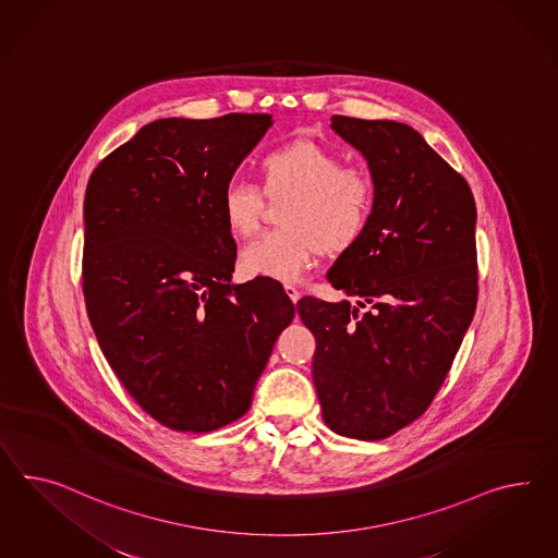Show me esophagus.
<instances>
[{"label":"esophagus","mask_w":558,"mask_h":558,"mask_svg":"<svg viewBox=\"0 0 558 558\" xmlns=\"http://www.w3.org/2000/svg\"><path fill=\"white\" fill-rule=\"evenodd\" d=\"M286 293L289 295V300L293 301V303H298L300 301V289L295 286H286Z\"/></svg>","instance_id":"34e87169"}]
</instances>
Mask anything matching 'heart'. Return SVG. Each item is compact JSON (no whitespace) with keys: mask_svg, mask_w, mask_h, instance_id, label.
Returning a JSON list of instances; mask_svg holds the SVG:
<instances>
[{"mask_svg":"<svg viewBox=\"0 0 558 558\" xmlns=\"http://www.w3.org/2000/svg\"><path fill=\"white\" fill-rule=\"evenodd\" d=\"M260 192L289 196L283 229L263 232L241 251L248 275L295 281L319 248L338 255L364 236L376 206V182L366 168L343 166L340 154L312 140L281 145L258 163ZM257 186L232 180L222 192V218L232 236L258 229L263 196Z\"/></svg>","mask_w":558,"mask_h":558,"instance_id":"b5f03b06","label":"heart"}]
</instances>
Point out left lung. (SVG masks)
Returning <instances> with one entry per match:
<instances>
[{"label": "left lung", "instance_id": "1", "mask_svg": "<svg viewBox=\"0 0 558 558\" xmlns=\"http://www.w3.org/2000/svg\"><path fill=\"white\" fill-rule=\"evenodd\" d=\"M331 129L368 161L376 206L328 271L356 303L303 298L298 314L317 343L326 425L376 441L427 411L472 324L477 213L468 182L413 128L333 114Z\"/></svg>", "mask_w": 558, "mask_h": 558}]
</instances>
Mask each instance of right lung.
<instances>
[{
    "label": "right lung",
    "instance_id": "right-lung-1",
    "mask_svg": "<svg viewBox=\"0 0 558 558\" xmlns=\"http://www.w3.org/2000/svg\"><path fill=\"white\" fill-rule=\"evenodd\" d=\"M267 113L158 119L85 194L83 293L100 350L145 413L208 433L243 416L295 307L271 277L232 283L222 192Z\"/></svg>",
    "mask_w": 558,
    "mask_h": 558
}]
</instances>
